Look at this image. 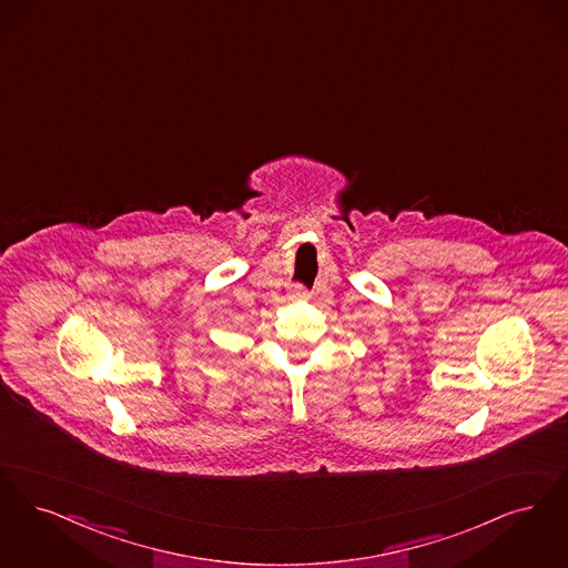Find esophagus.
I'll return each instance as SVG.
<instances>
[{
    "instance_id": "obj_1",
    "label": "esophagus",
    "mask_w": 568,
    "mask_h": 568,
    "mask_svg": "<svg viewBox=\"0 0 568 568\" xmlns=\"http://www.w3.org/2000/svg\"><path fill=\"white\" fill-rule=\"evenodd\" d=\"M291 296H293L295 301H305V298H310V291H305L303 286H295Z\"/></svg>"
}]
</instances>
